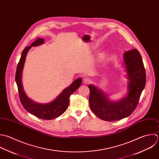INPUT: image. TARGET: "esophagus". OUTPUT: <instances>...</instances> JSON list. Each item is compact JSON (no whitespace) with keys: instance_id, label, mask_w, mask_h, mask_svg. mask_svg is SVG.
<instances>
[{"instance_id":"esophagus-1","label":"esophagus","mask_w":159,"mask_h":159,"mask_svg":"<svg viewBox=\"0 0 159 159\" xmlns=\"http://www.w3.org/2000/svg\"><path fill=\"white\" fill-rule=\"evenodd\" d=\"M83 81H84V82L85 84H89V83L91 82V80H90V79L89 78V77H85V78L84 79Z\"/></svg>"}]
</instances>
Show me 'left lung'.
<instances>
[{"instance_id": "obj_1", "label": "left lung", "mask_w": 159, "mask_h": 159, "mask_svg": "<svg viewBox=\"0 0 159 159\" xmlns=\"http://www.w3.org/2000/svg\"><path fill=\"white\" fill-rule=\"evenodd\" d=\"M128 82L127 95L118 101H111L108 95L93 85L90 89L89 105L93 113L107 121H115L126 118L136 109L144 90L146 75L142 57L136 49L123 54Z\"/></svg>"}]
</instances>
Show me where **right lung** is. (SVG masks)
<instances>
[{
  "instance_id": "1",
  "label": "right lung",
  "mask_w": 159,
  "mask_h": 159,
  "mask_svg": "<svg viewBox=\"0 0 159 159\" xmlns=\"http://www.w3.org/2000/svg\"><path fill=\"white\" fill-rule=\"evenodd\" d=\"M44 41L43 38H39L30 46L26 47L24 49L17 66L15 81L18 87L20 102L24 108L28 113L37 118L43 120H52L61 116L67 110L69 103L70 95L79 89L82 83V79L78 78L74 80L70 86L66 88L53 101L48 103H38L29 98L23 90L21 81L26 56L32 46H36L43 44L44 43Z\"/></svg>"
}]
</instances>
